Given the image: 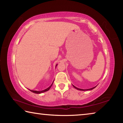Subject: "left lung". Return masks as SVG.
I'll return each instance as SVG.
<instances>
[{"label":"left lung","instance_id":"left-lung-1","mask_svg":"<svg viewBox=\"0 0 123 123\" xmlns=\"http://www.w3.org/2000/svg\"><path fill=\"white\" fill-rule=\"evenodd\" d=\"M73 87H74L75 88H76V89H78V90H80V91H88V90H92V89H94V88H95V87H96V86H95V87H93V88H89V89H80V88H77V87H76L75 86H73Z\"/></svg>","mask_w":123,"mask_h":123}]
</instances>
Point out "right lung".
<instances>
[{
    "label": "right lung",
    "instance_id": "add662e5",
    "mask_svg": "<svg viewBox=\"0 0 123 123\" xmlns=\"http://www.w3.org/2000/svg\"><path fill=\"white\" fill-rule=\"evenodd\" d=\"M57 66V65H56ZM54 82V81H53ZM53 84H52L51 85V86H50L48 88H47V89H44V90H43V91H32V90H30V89H29V90H30L31 92H33V93H36V94H39V93H43V92H47V91H48V90H49V89L50 88V87H51V86H52V85H53Z\"/></svg>",
    "mask_w": 123,
    "mask_h": 123
}]
</instances>
